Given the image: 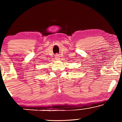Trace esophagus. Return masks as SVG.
Masks as SVG:
<instances>
[{
	"label": "esophagus",
	"instance_id": "esophagus-1",
	"mask_svg": "<svg viewBox=\"0 0 122 122\" xmlns=\"http://www.w3.org/2000/svg\"><path fill=\"white\" fill-rule=\"evenodd\" d=\"M59 58H60V56H59V55H58V54H56V57H55L56 60H59L60 59Z\"/></svg>",
	"mask_w": 122,
	"mask_h": 122
}]
</instances>
